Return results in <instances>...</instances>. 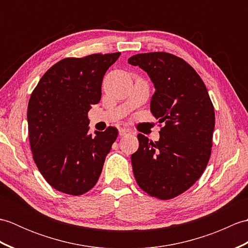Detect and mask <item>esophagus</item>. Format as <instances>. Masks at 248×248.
Instances as JSON below:
<instances>
[{"label":"esophagus","instance_id":"obj_1","mask_svg":"<svg viewBox=\"0 0 248 248\" xmlns=\"http://www.w3.org/2000/svg\"><path fill=\"white\" fill-rule=\"evenodd\" d=\"M131 133V130L128 128H121L119 129V136H124V135H127Z\"/></svg>","mask_w":248,"mask_h":248}]
</instances>
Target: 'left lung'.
<instances>
[{
    "label": "left lung",
    "mask_w": 248,
    "mask_h": 248,
    "mask_svg": "<svg viewBox=\"0 0 248 248\" xmlns=\"http://www.w3.org/2000/svg\"><path fill=\"white\" fill-rule=\"evenodd\" d=\"M128 62L149 76L155 92L150 110L165 123L160 140L139 134L131 155L140 187L160 199H170L191 187L202 175L211 155L215 124L213 104L204 83L186 61L165 52L141 53Z\"/></svg>",
    "instance_id": "8db88e82"
}]
</instances>
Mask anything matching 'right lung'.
Here are the masks:
<instances>
[{
	"mask_svg": "<svg viewBox=\"0 0 248 248\" xmlns=\"http://www.w3.org/2000/svg\"><path fill=\"white\" fill-rule=\"evenodd\" d=\"M120 56L64 59L46 71L28 107L31 149L41 175L62 193L82 195L94 186L118 131L88 133V110L101 99L105 72Z\"/></svg>",
	"mask_w": 248,
	"mask_h": 248,
	"instance_id": "obj_1",
	"label": "right lung"
}]
</instances>
